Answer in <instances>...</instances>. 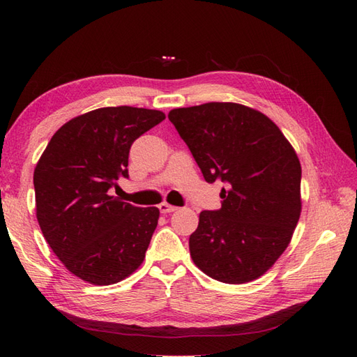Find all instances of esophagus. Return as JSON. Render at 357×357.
<instances>
[{"label": "esophagus", "instance_id": "34e87169", "mask_svg": "<svg viewBox=\"0 0 357 357\" xmlns=\"http://www.w3.org/2000/svg\"><path fill=\"white\" fill-rule=\"evenodd\" d=\"M176 210H178V207L170 206V204H167V202L159 204V211H161V213H173V211H176Z\"/></svg>", "mask_w": 357, "mask_h": 357}]
</instances>
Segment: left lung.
<instances>
[{"instance_id": "obj_1", "label": "left lung", "mask_w": 357, "mask_h": 357, "mask_svg": "<svg viewBox=\"0 0 357 357\" xmlns=\"http://www.w3.org/2000/svg\"><path fill=\"white\" fill-rule=\"evenodd\" d=\"M169 119L207 183L222 181V207L204 210L190 234L192 259L207 276L245 284L285 252L301 216V162L264 113L236 102L173 109Z\"/></svg>"}]
</instances>
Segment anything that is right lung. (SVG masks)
I'll return each instance as SVG.
<instances>
[{
	"instance_id": "1",
	"label": "right lung",
	"mask_w": 357,
	"mask_h": 357,
	"mask_svg": "<svg viewBox=\"0 0 357 357\" xmlns=\"http://www.w3.org/2000/svg\"><path fill=\"white\" fill-rule=\"evenodd\" d=\"M165 119L159 110L102 107L70 119L52 136L35 167L36 219L66 268L93 285H110L142 264L159 210L110 196L128 178L136 138Z\"/></svg>"
}]
</instances>
